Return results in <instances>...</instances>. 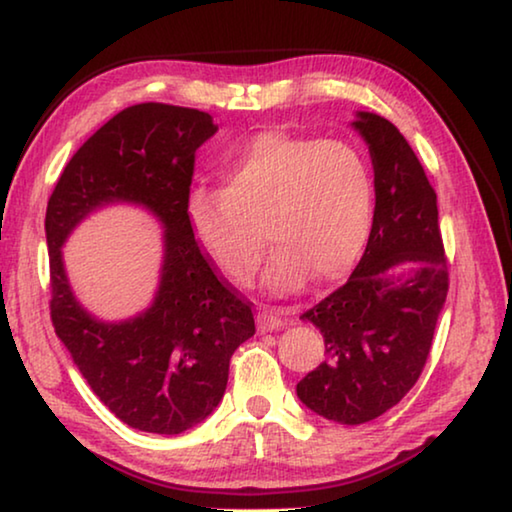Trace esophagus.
<instances>
[{"mask_svg": "<svg viewBox=\"0 0 512 512\" xmlns=\"http://www.w3.org/2000/svg\"><path fill=\"white\" fill-rule=\"evenodd\" d=\"M256 322L261 332H274V329H281L283 325H288V320L281 316L277 309H270V306H263L256 313Z\"/></svg>", "mask_w": 512, "mask_h": 512, "instance_id": "1", "label": "esophagus"}]
</instances>
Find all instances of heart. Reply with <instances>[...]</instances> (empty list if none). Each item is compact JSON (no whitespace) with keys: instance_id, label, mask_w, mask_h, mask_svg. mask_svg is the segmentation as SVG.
Listing matches in <instances>:
<instances>
[{"instance_id":"heart-1","label":"heart","mask_w":512,"mask_h":512,"mask_svg":"<svg viewBox=\"0 0 512 512\" xmlns=\"http://www.w3.org/2000/svg\"><path fill=\"white\" fill-rule=\"evenodd\" d=\"M222 187L185 201L192 238L226 281L254 277L265 241L274 249L263 281L295 293L306 281L332 286L368 245L375 180L366 157L338 141L263 132L219 171Z\"/></svg>"}]
</instances>
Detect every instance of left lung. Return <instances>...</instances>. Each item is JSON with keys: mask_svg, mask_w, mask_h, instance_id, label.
Segmentation results:
<instances>
[{"mask_svg": "<svg viewBox=\"0 0 512 512\" xmlns=\"http://www.w3.org/2000/svg\"><path fill=\"white\" fill-rule=\"evenodd\" d=\"M373 160L375 215L350 279L302 313L327 359L297 382L311 412L359 426L398 405L426 366L448 293L437 194L396 125L371 112L352 121Z\"/></svg>", "mask_w": 512, "mask_h": 512, "instance_id": "left-lung-1", "label": "left lung"}]
</instances>
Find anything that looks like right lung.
Listing matches in <instances>:
<instances>
[{
	"instance_id": "1",
	"label": "right lung",
	"mask_w": 512,
	"mask_h": 512,
	"mask_svg": "<svg viewBox=\"0 0 512 512\" xmlns=\"http://www.w3.org/2000/svg\"><path fill=\"white\" fill-rule=\"evenodd\" d=\"M215 132L199 109H123L70 157L47 201L54 332L109 412L155 435H180L215 412L233 352L256 334L251 304L217 277L185 219L194 153ZM112 202L146 207L165 229L154 304L121 323L83 309L60 254L74 226Z\"/></svg>"
}]
</instances>
